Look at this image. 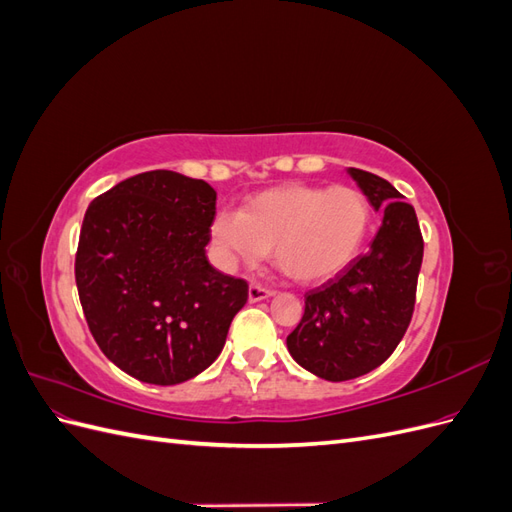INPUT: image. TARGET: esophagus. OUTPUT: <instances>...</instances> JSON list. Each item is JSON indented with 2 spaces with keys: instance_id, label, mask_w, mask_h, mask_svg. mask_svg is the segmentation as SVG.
Wrapping results in <instances>:
<instances>
[{
  "instance_id": "1",
  "label": "esophagus",
  "mask_w": 512,
  "mask_h": 512,
  "mask_svg": "<svg viewBox=\"0 0 512 512\" xmlns=\"http://www.w3.org/2000/svg\"><path fill=\"white\" fill-rule=\"evenodd\" d=\"M273 297V290H267L262 288L260 284H250V290H247V299H250V303H258V301H265Z\"/></svg>"
}]
</instances>
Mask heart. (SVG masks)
I'll use <instances>...</instances> for the list:
<instances>
[{
    "label": "heart",
    "instance_id": "heart-1",
    "mask_svg": "<svg viewBox=\"0 0 512 512\" xmlns=\"http://www.w3.org/2000/svg\"><path fill=\"white\" fill-rule=\"evenodd\" d=\"M374 222L365 192L352 185L284 183L218 211L211 239L222 265H254L271 250L275 267L299 284H322L361 254Z\"/></svg>",
    "mask_w": 512,
    "mask_h": 512
}]
</instances>
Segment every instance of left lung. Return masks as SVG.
Listing matches in <instances>:
<instances>
[{
    "label": "left lung",
    "instance_id": "left-lung-1",
    "mask_svg": "<svg viewBox=\"0 0 512 512\" xmlns=\"http://www.w3.org/2000/svg\"><path fill=\"white\" fill-rule=\"evenodd\" d=\"M382 224L365 256L324 286L305 294V312L288 337V352L303 369L329 382L369 374L404 337L414 312L423 237L414 207L393 185L348 168Z\"/></svg>",
    "mask_w": 512,
    "mask_h": 512
}]
</instances>
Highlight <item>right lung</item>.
<instances>
[{"mask_svg":"<svg viewBox=\"0 0 512 512\" xmlns=\"http://www.w3.org/2000/svg\"><path fill=\"white\" fill-rule=\"evenodd\" d=\"M215 190L203 179L149 170L85 211L74 275L96 344L132 378L170 386L218 359L247 284L205 254Z\"/></svg>","mask_w":512,"mask_h":512,"instance_id":"obj_1","label":"right lung"}]
</instances>
